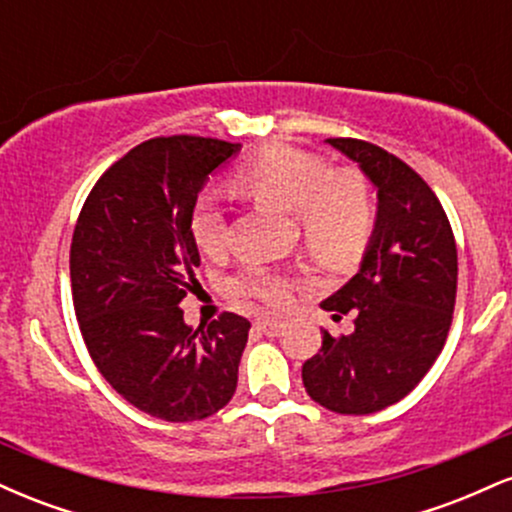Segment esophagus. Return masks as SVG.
I'll return each instance as SVG.
<instances>
[{"label":"esophagus","instance_id":"34e87169","mask_svg":"<svg viewBox=\"0 0 512 512\" xmlns=\"http://www.w3.org/2000/svg\"><path fill=\"white\" fill-rule=\"evenodd\" d=\"M255 330L267 334V337H276V334L284 332V322L274 320V317H260V320L255 322Z\"/></svg>","mask_w":512,"mask_h":512}]
</instances>
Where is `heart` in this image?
<instances>
[{
    "instance_id": "obj_1",
    "label": "heart",
    "mask_w": 512,
    "mask_h": 512,
    "mask_svg": "<svg viewBox=\"0 0 512 512\" xmlns=\"http://www.w3.org/2000/svg\"><path fill=\"white\" fill-rule=\"evenodd\" d=\"M236 185L296 214L303 245L325 262L354 260L373 236L375 202L368 180L351 168L334 170L327 158L310 151L286 144L267 146L238 168ZM190 231L204 255L226 252L228 219L214 190L197 195ZM233 291L281 308L291 301L293 279L248 267L233 281Z\"/></svg>"
}]
</instances>
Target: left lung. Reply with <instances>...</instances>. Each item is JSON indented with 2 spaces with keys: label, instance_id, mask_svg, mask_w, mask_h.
<instances>
[{
  "label": "left lung",
  "instance_id": "obj_1",
  "mask_svg": "<svg viewBox=\"0 0 512 512\" xmlns=\"http://www.w3.org/2000/svg\"><path fill=\"white\" fill-rule=\"evenodd\" d=\"M378 190V216L361 269L322 308L354 315L303 363L305 392L337 414H373L407 397L433 366L452 322L457 248L436 192L402 158L361 139H327Z\"/></svg>",
  "mask_w": 512,
  "mask_h": 512
}]
</instances>
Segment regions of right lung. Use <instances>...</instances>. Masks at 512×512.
<instances>
[{
    "label": "right lung",
    "instance_id": "add662e5",
    "mask_svg": "<svg viewBox=\"0 0 512 512\" xmlns=\"http://www.w3.org/2000/svg\"><path fill=\"white\" fill-rule=\"evenodd\" d=\"M240 144L173 134L134 146L93 185L69 252L81 337L117 395L156 419L199 421L231 402L250 322L192 330L180 301L199 250L190 211Z\"/></svg>",
    "mask_w": 512,
    "mask_h": 512
}]
</instances>
